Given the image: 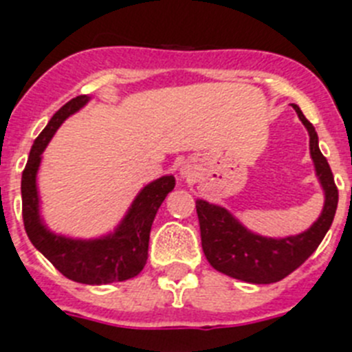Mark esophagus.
Returning a JSON list of instances; mask_svg holds the SVG:
<instances>
[{
	"label": "esophagus",
	"mask_w": 352,
	"mask_h": 352,
	"mask_svg": "<svg viewBox=\"0 0 352 352\" xmlns=\"http://www.w3.org/2000/svg\"><path fill=\"white\" fill-rule=\"evenodd\" d=\"M180 177H184V179H189V177H191V168H189L188 164H182V166H180Z\"/></svg>",
	"instance_id": "1"
}]
</instances>
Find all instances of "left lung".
I'll use <instances>...</instances> for the list:
<instances>
[{
    "label": "left lung",
    "mask_w": 352,
    "mask_h": 352,
    "mask_svg": "<svg viewBox=\"0 0 352 352\" xmlns=\"http://www.w3.org/2000/svg\"><path fill=\"white\" fill-rule=\"evenodd\" d=\"M299 120L310 134V155L324 189V207L319 219L308 230L283 239L262 237L244 228L225 207L197 200L201 248L216 271L248 283H274L299 267L316 252L331 227L338 204V189L331 168L319 151L316 127L305 118L298 104H292Z\"/></svg>",
    "instance_id": "1"
}]
</instances>
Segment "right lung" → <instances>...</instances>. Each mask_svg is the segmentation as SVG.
Instances as JSON below:
<instances>
[{
	"instance_id": "right-lung-1",
	"label": "right lung",
	"mask_w": 352,
	"mask_h": 352,
	"mask_svg": "<svg viewBox=\"0 0 352 352\" xmlns=\"http://www.w3.org/2000/svg\"><path fill=\"white\" fill-rule=\"evenodd\" d=\"M88 100L90 97L78 96L63 104L33 142L21 180L23 221L33 246L63 276L87 285H104L134 278L145 267L152 223L166 195L175 188V177L164 175L145 186L113 234L87 241L70 239L49 230L38 212L36 191V172L41 166L42 152L63 120L79 111Z\"/></svg>"
}]
</instances>
